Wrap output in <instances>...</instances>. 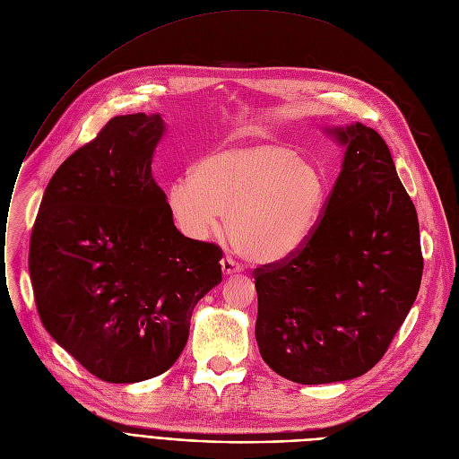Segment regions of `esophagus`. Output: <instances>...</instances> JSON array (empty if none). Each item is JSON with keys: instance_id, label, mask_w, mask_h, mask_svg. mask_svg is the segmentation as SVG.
I'll return each mask as SVG.
<instances>
[{"instance_id": "esophagus-1", "label": "esophagus", "mask_w": 459, "mask_h": 459, "mask_svg": "<svg viewBox=\"0 0 459 459\" xmlns=\"http://www.w3.org/2000/svg\"><path fill=\"white\" fill-rule=\"evenodd\" d=\"M221 266H222V273H224V275H233V273L240 272V266H238L231 257H224V259L221 261Z\"/></svg>"}]
</instances>
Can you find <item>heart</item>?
Returning a JSON list of instances; mask_svg holds the SVG:
<instances>
[{
    "label": "heart",
    "instance_id": "obj_1",
    "mask_svg": "<svg viewBox=\"0 0 459 459\" xmlns=\"http://www.w3.org/2000/svg\"><path fill=\"white\" fill-rule=\"evenodd\" d=\"M329 195L324 169L283 143L231 145L202 156L191 178L167 187L178 230L207 238L226 213L237 250L255 263H279L299 252L318 226Z\"/></svg>",
    "mask_w": 459,
    "mask_h": 459
}]
</instances>
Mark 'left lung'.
<instances>
[{"instance_id":"left-lung-1","label":"left lung","mask_w":459,"mask_h":459,"mask_svg":"<svg viewBox=\"0 0 459 459\" xmlns=\"http://www.w3.org/2000/svg\"><path fill=\"white\" fill-rule=\"evenodd\" d=\"M325 132L345 152L322 221L292 257L255 270L259 352L298 384L369 371L422 277L417 213L385 141L362 123Z\"/></svg>"}]
</instances>
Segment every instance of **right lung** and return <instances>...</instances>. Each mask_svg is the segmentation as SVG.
<instances>
[{
    "mask_svg": "<svg viewBox=\"0 0 459 459\" xmlns=\"http://www.w3.org/2000/svg\"><path fill=\"white\" fill-rule=\"evenodd\" d=\"M160 114L110 119L46 187L29 246L40 320L82 368L114 384L165 373L196 303L222 281L217 244L174 226L152 158Z\"/></svg>",
    "mask_w": 459,
    "mask_h": 459,
    "instance_id": "obj_1",
    "label": "right lung"
}]
</instances>
